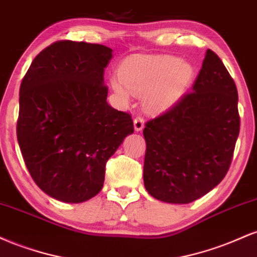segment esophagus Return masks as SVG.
Here are the masks:
<instances>
[{
	"mask_svg": "<svg viewBox=\"0 0 257 257\" xmlns=\"http://www.w3.org/2000/svg\"><path fill=\"white\" fill-rule=\"evenodd\" d=\"M144 124H145V123H144L143 117H141V116L135 117V118H134V129H135V131H137V132L143 131Z\"/></svg>",
	"mask_w": 257,
	"mask_h": 257,
	"instance_id": "34e87169",
	"label": "esophagus"
}]
</instances>
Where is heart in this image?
Listing matches in <instances>:
<instances>
[{
    "mask_svg": "<svg viewBox=\"0 0 257 257\" xmlns=\"http://www.w3.org/2000/svg\"><path fill=\"white\" fill-rule=\"evenodd\" d=\"M119 78H111L112 89L123 100L131 93L145 95L147 107L162 111L175 104L190 87L194 67L172 55H134L118 67Z\"/></svg>",
    "mask_w": 257,
    "mask_h": 257,
    "instance_id": "1",
    "label": "heart"
}]
</instances>
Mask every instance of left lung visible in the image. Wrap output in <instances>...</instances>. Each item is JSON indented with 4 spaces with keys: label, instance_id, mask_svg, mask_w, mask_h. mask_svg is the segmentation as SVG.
<instances>
[{
    "label": "left lung",
    "instance_id": "obj_1",
    "mask_svg": "<svg viewBox=\"0 0 257 257\" xmlns=\"http://www.w3.org/2000/svg\"><path fill=\"white\" fill-rule=\"evenodd\" d=\"M239 126L237 87L208 49L192 91L146 122L147 192L162 202L187 204L213 190L228 172Z\"/></svg>",
    "mask_w": 257,
    "mask_h": 257
}]
</instances>
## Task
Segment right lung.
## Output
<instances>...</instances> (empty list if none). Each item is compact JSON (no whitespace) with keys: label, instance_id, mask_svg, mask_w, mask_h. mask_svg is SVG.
Returning a JSON list of instances; mask_svg holds the SVG:
<instances>
[{"label":"right lung","instance_id":"1","mask_svg":"<svg viewBox=\"0 0 257 257\" xmlns=\"http://www.w3.org/2000/svg\"><path fill=\"white\" fill-rule=\"evenodd\" d=\"M112 49L57 41L34 59L20 84L17 138L25 166L44 193L66 203L96 196L105 167L128 134V112L106 101Z\"/></svg>","mask_w":257,"mask_h":257}]
</instances>
